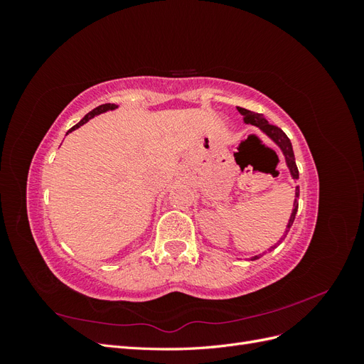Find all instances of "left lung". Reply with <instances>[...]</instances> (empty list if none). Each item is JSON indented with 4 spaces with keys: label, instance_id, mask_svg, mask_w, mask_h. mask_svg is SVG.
Masks as SVG:
<instances>
[{
    "label": "left lung",
    "instance_id": "1",
    "mask_svg": "<svg viewBox=\"0 0 364 364\" xmlns=\"http://www.w3.org/2000/svg\"><path fill=\"white\" fill-rule=\"evenodd\" d=\"M238 109V112L243 115V121L246 124H252V126H257V127H259L264 134H266L274 144H278V147L281 149V151L284 153V156H285V162H287V167L290 168V173H291V178L294 179V181H297L299 179V171H297V167H296V161H294V153H293V147H291V142H290V139H289V136L284 134V132L279 129V127H277V126H273V124H270L269 121L264 118V115L262 114H257V112H252V111H247V109H245V107H237ZM297 199H299V186H296V199H294V205H293V211H291V215H290V220H289V225H287V229H285V235H287V232L290 230V228H291V225H293V222H294V217H296V213H297V206H299V203H297ZM284 235V237H285ZM284 237L281 238V241L284 240ZM279 241V243H281ZM273 249V247H272ZM272 249H269V250H272ZM266 253V252H264ZM264 253H259V255H257V257H252L250 259L253 261V259H258V258H261Z\"/></svg>",
    "mask_w": 364,
    "mask_h": 364
}]
</instances>
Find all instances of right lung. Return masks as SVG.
<instances>
[{
	"label": "right lung",
	"mask_w": 364,
	"mask_h": 364,
	"mask_svg": "<svg viewBox=\"0 0 364 364\" xmlns=\"http://www.w3.org/2000/svg\"><path fill=\"white\" fill-rule=\"evenodd\" d=\"M118 106L117 105H111V103H106V105H102V106H98V107H95V109H92V111L90 112V114H86L79 123H77L75 126H73L71 127V130L70 132H73V130H75V129H79L80 126H83L85 123H87V121H90L91 118H94L95 115H98V114H103V112H106V111H114V109H117Z\"/></svg>",
	"instance_id": "1"
}]
</instances>
